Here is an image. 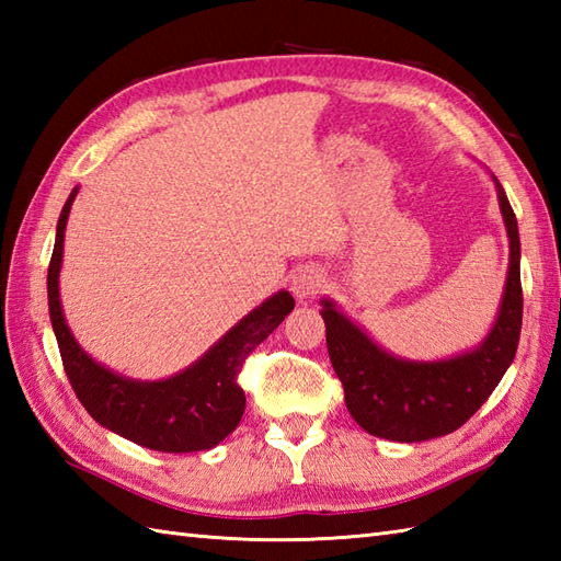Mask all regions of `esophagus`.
<instances>
[{
    "label": "esophagus",
    "instance_id": "obj_1",
    "mask_svg": "<svg viewBox=\"0 0 561 561\" xmlns=\"http://www.w3.org/2000/svg\"><path fill=\"white\" fill-rule=\"evenodd\" d=\"M323 282H325V277L318 267H301V270H296L291 277V294L299 301H308V299H313L320 289H323Z\"/></svg>",
    "mask_w": 561,
    "mask_h": 561
}]
</instances>
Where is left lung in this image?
I'll list each match as a JSON object with an SVG mask.
<instances>
[{
  "label": "left lung",
  "mask_w": 561,
  "mask_h": 561,
  "mask_svg": "<svg viewBox=\"0 0 561 561\" xmlns=\"http://www.w3.org/2000/svg\"><path fill=\"white\" fill-rule=\"evenodd\" d=\"M492 181L508 236V272L494 325L478 347L436 362L402 359L368 337L335 301H320L328 354L342 380L344 402L354 422L371 436L416 444L456 432L482 408L514 362L523 320L520 238L504 187L496 175Z\"/></svg>",
  "instance_id": "1"
}]
</instances>
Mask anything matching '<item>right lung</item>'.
Listing matches in <instances>:
<instances>
[{
  "mask_svg": "<svg viewBox=\"0 0 561 561\" xmlns=\"http://www.w3.org/2000/svg\"><path fill=\"white\" fill-rule=\"evenodd\" d=\"M79 187L71 190L57 219L55 248L47 267V308L71 388L93 420L123 438L135 440L137 446L161 453L214 448L243 416L245 396L236 383V376L245 356L291 313V294L284 289L272 294L181 374L161 380L115 374L81 350L59 301L65 229Z\"/></svg>",
  "mask_w": 561,
  "mask_h": 561,
  "instance_id": "add662e5",
  "label": "right lung"
}]
</instances>
